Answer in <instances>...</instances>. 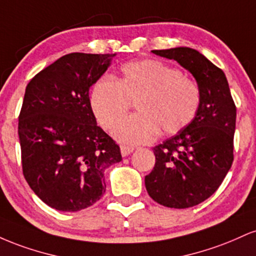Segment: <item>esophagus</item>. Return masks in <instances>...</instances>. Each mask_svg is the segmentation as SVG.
Masks as SVG:
<instances>
[{"mask_svg":"<svg viewBox=\"0 0 256 256\" xmlns=\"http://www.w3.org/2000/svg\"><path fill=\"white\" fill-rule=\"evenodd\" d=\"M134 146H120V152H122V156H128L130 155L132 152H134Z\"/></svg>","mask_w":256,"mask_h":256,"instance_id":"34e87169","label":"esophagus"}]
</instances>
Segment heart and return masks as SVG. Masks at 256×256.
Masks as SVG:
<instances>
[{"label":"heart","mask_w":256,"mask_h":256,"mask_svg":"<svg viewBox=\"0 0 256 256\" xmlns=\"http://www.w3.org/2000/svg\"><path fill=\"white\" fill-rule=\"evenodd\" d=\"M137 114L114 128V136L130 144L148 143L160 134H176L198 116L201 90L192 78L155 58L131 61L120 77L104 76L90 91V108L98 125L110 130L125 116L130 102Z\"/></svg>","instance_id":"heart-1"}]
</instances>
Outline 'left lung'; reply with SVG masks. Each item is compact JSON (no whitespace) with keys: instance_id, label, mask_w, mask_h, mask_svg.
<instances>
[{"instance_id":"left-lung-1","label":"left lung","mask_w":256,"mask_h":256,"mask_svg":"<svg viewBox=\"0 0 256 256\" xmlns=\"http://www.w3.org/2000/svg\"><path fill=\"white\" fill-rule=\"evenodd\" d=\"M152 52L192 73L201 106L192 124L152 148L155 166L146 176V189L165 207H194L216 192L231 168L236 106L225 73L201 52L188 46Z\"/></svg>"}]
</instances>
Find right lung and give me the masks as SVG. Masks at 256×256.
I'll return each mask as SVG.
<instances>
[{
    "mask_svg": "<svg viewBox=\"0 0 256 256\" xmlns=\"http://www.w3.org/2000/svg\"><path fill=\"white\" fill-rule=\"evenodd\" d=\"M116 54L71 52L37 73L19 114L22 174L49 207L77 212L106 192L104 170L120 148L96 124L89 89Z\"/></svg>",
    "mask_w": 256,
    "mask_h": 256,
    "instance_id": "1",
    "label": "right lung"
}]
</instances>
